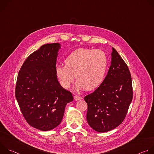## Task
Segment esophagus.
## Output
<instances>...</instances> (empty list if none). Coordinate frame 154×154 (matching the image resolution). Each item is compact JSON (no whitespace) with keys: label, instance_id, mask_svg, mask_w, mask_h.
I'll return each mask as SVG.
<instances>
[{"label":"esophagus","instance_id":"34e87169","mask_svg":"<svg viewBox=\"0 0 154 154\" xmlns=\"http://www.w3.org/2000/svg\"><path fill=\"white\" fill-rule=\"evenodd\" d=\"M74 99H75V100H80V99H82V97H80V96H77V95H75L74 97Z\"/></svg>","mask_w":154,"mask_h":154}]
</instances>
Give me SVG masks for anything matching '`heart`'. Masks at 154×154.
Wrapping results in <instances>:
<instances>
[{
	"instance_id": "b5f03b06",
	"label": "heart",
	"mask_w": 154,
	"mask_h": 154,
	"mask_svg": "<svg viewBox=\"0 0 154 154\" xmlns=\"http://www.w3.org/2000/svg\"><path fill=\"white\" fill-rule=\"evenodd\" d=\"M65 65H57L56 75L61 86L68 88L74 79L77 89L94 90L101 85L105 76L108 58L99 49H79L64 60Z\"/></svg>"
}]
</instances>
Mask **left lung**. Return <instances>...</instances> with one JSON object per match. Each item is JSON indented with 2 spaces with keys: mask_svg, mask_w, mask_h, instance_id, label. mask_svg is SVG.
I'll use <instances>...</instances> for the list:
<instances>
[{
  "mask_svg": "<svg viewBox=\"0 0 154 154\" xmlns=\"http://www.w3.org/2000/svg\"><path fill=\"white\" fill-rule=\"evenodd\" d=\"M112 61L101 85L86 96V119L98 132H106L119 125L125 119L133 98L132 82L127 65L112 48Z\"/></svg>",
  "mask_w": 154,
  "mask_h": 154,
  "instance_id": "8db88e82",
  "label": "left lung"
}]
</instances>
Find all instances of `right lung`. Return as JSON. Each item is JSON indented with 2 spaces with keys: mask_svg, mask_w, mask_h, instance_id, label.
I'll use <instances>...</instances> for the list:
<instances>
[{
  "mask_svg": "<svg viewBox=\"0 0 154 154\" xmlns=\"http://www.w3.org/2000/svg\"><path fill=\"white\" fill-rule=\"evenodd\" d=\"M59 43L46 44L30 54L18 73L15 96L29 125L42 131L57 127L72 93L59 83L55 73Z\"/></svg>",
  "mask_w": 154,
  "mask_h": 154,
  "instance_id": "obj_1",
  "label": "right lung"
}]
</instances>
